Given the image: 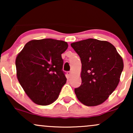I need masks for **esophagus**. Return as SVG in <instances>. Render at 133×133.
Masks as SVG:
<instances>
[{"label":"esophagus","mask_w":133,"mask_h":133,"mask_svg":"<svg viewBox=\"0 0 133 133\" xmlns=\"http://www.w3.org/2000/svg\"><path fill=\"white\" fill-rule=\"evenodd\" d=\"M71 74H72V73H71V72H67V75H68V77H70L71 76Z\"/></svg>","instance_id":"34e87169"}]
</instances>
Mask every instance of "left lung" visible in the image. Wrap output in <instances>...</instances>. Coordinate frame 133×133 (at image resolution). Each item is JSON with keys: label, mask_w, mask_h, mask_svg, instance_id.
Segmentation results:
<instances>
[{"label": "left lung", "mask_w": 133, "mask_h": 133, "mask_svg": "<svg viewBox=\"0 0 133 133\" xmlns=\"http://www.w3.org/2000/svg\"><path fill=\"white\" fill-rule=\"evenodd\" d=\"M81 58L82 83L74 92L87 106L103 103L117 88L124 68L123 58L108 41L94 39L71 44Z\"/></svg>", "instance_id": "8db88e82"}]
</instances>
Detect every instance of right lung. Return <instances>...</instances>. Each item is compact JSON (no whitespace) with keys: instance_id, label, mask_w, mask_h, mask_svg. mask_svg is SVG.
I'll list each match as a JSON object with an SVG mask.
<instances>
[{"instance_id":"add662e5","label":"right lung","mask_w":133,"mask_h":133,"mask_svg":"<svg viewBox=\"0 0 133 133\" xmlns=\"http://www.w3.org/2000/svg\"><path fill=\"white\" fill-rule=\"evenodd\" d=\"M68 44L52 39L32 40L24 45L16 59L20 84L34 103L51 104L58 98L66 77L62 71L61 54Z\"/></svg>"}]
</instances>
